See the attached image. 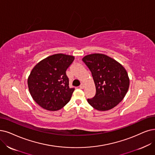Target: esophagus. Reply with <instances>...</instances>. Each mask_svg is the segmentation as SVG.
I'll list each match as a JSON object with an SVG mask.
<instances>
[{
  "instance_id": "34e87169",
  "label": "esophagus",
  "mask_w": 155,
  "mask_h": 155,
  "mask_svg": "<svg viewBox=\"0 0 155 155\" xmlns=\"http://www.w3.org/2000/svg\"><path fill=\"white\" fill-rule=\"evenodd\" d=\"M84 84H81V85L79 86V88H81V89H83V88H84Z\"/></svg>"
}]
</instances>
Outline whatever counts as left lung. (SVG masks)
Returning a JSON list of instances; mask_svg holds the SVG:
<instances>
[{
    "label": "left lung",
    "instance_id": "1",
    "mask_svg": "<svg viewBox=\"0 0 155 155\" xmlns=\"http://www.w3.org/2000/svg\"><path fill=\"white\" fill-rule=\"evenodd\" d=\"M95 84L96 94L87 101L94 109L105 111L116 106L128 91L130 79L119 62L106 54L94 53L83 58Z\"/></svg>",
    "mask_w": 155,
    "mask_h": 155
}]
</instances>
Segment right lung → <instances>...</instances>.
I'll use <instances>...</instances> for the list:
<instances>
[{
  "label": "right lung",
  "mask_w": 155,
  "mask_h": 155,
  "mask_svg": "<svg viewBox=\"0 0 155 155\" xmlns=\"http://www.w3.org/2000/svg\"><path fill=\"white\" fill-rule=\"evenodd\" d=\"M74 57L62 53L43 59L31 71L28 78L30 94L43 109L58 110L71 100L74 88H69L66 71Z\"/></svg>",
  "instance_id": "add662e5"
}]
</instances>
